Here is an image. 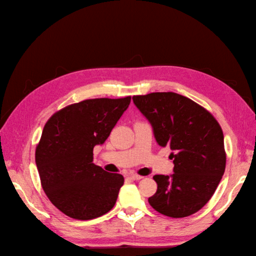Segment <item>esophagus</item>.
Masks as SVG:
<instances>
[{
  "instance_id": "1",
  "label": "esophagus",
  "mask_w": 256,
  "mask_h": 256,
  "mask_svg": "<svg viewBox=\"0 0 256 256\" xmlns=\"http://www.w3.org/2000/svg\"><path fill=\"white\" fill-rule=\"evenodd\" d=\"M130 178H132L133 180H140V179L143 178V176H140V175H138V174L132 172V174H130Z\"/></svg>"
}]
</instances>
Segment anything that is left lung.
<instances>
[{"mask_svg":"<svg viewBox=\"0 0 256 256\" xmlns=\"http://www.w3.org/2000/svg\"><path fill=\"white\" fill-rule=\"evenodd\" d=\"M134 104L148 120L162 148L174 153L172 176L155 175L157 192L150 204L170 218H184L208 202L224 174V132L212 114L175 92L134 96Z\"/></svg>","mask_w":256,"mask_h":256,"instance_id":"obj_1","label":"left lung"}]
</instances>
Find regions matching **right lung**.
<instances>
[{
  "label": "right lung",
  "mask_w": 256,
  "mask_h": 256,
  "mask_svg": "<svg viewBox=\"0 0 256 256\" xmlns=\"http://www.w3.org/2000/svg\"><path fill=\"white\" fill-rule=\"evenodd\" d=\"M131 96L88 99L54 113L36 146L40 184L52 204L77 220L106 214L116 202L124 178L94 165V148L103 144Z\"/></svg>",
  "instance_id": "obj_1"
}]
</instances>
